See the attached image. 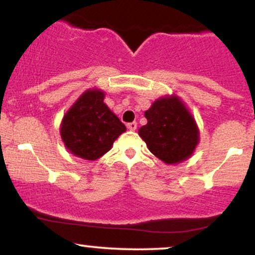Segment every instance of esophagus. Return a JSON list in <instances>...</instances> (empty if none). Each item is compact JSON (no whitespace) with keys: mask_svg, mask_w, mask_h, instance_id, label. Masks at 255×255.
Instances as JSON below:
<instances>
[{"mask_svg":"<svg viewBox=\"0 0 255 255\" xmlns=\"http://www.w3.org/2000/svg\"><path fill=\"white\" fill-rule=\"evenodd\" d=\"M128 127V130H131V131H134L137 128V123L136 122H132V123H128V124L127 125Z\"/></svg>","mask_w":255,"mask_h":255,"instance_id":"34e87169","label":"esophagus"}]
</instances>
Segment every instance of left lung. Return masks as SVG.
I'll return each mask as SVG.
<instances>
[{"mask_svg":"<svg viewBox=\"0 0 255 255\" xmlns=\"http://www.w3.org/2000/svg\"><path fill=\"white\" fill-rule=\"evenodd\" d=\"M144 116L147 123L138 134L157 158L177 164L193 155L200 140L199 128L178 97L157 99Z\"/></svg>","mask_w":255,"mask_h":255,"instance_id":"obj_1","label":"left lung"}]
</instances>
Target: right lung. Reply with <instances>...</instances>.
<instances>
[{"label":"right lung","mask_w":255,"mask_h":255,"mask_svg":"<svg viewBox=\"0 0 255 255\" xmlns=\"http://www.w3.org/2000/svg\"><path fill=\"white\" fill-rule=\"evenodd\" d=\"M104 98L103 91L87 90L64 116L60 134L72 155L89 161L98 159L127 131Z\"/></svg>","instance_id":"right-lung-1"}]
</instances>
